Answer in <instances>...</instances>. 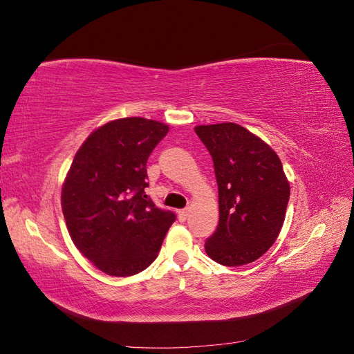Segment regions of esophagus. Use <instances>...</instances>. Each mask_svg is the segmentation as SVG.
Listing matches in <instances>:
<instances>
[{
  "mask_svg": "<svg viewBox=\"0 0 354 354\" xmlns=\"http://www.w3.org/2000/svg\"><path fill=\"white\" fill-rule=\"evenodd\" d=\"M189 212H190V209H189V208L180 209V211H178V220H180V221H186V220H187V217H189Z\"/></svg>",
  "mask_w": 354,
  "mask_h": 354,
  "instance_id": "1",
  "label": "esophagus"
}]
</instances>
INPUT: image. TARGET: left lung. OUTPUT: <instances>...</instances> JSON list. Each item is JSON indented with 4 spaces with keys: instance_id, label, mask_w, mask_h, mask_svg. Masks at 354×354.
I'll list each match as a JSON object with an SVG mask.
<instances>
[{
    "instance_id": "obj_1",
    "label": "left lung",
    "mask_w": 354,
    "mask_h": 354,
    "mask_svg": "<svg viewBox=\"0 0 354 354\" xmlns=\"http://www.w3.org/2000/svg\"><path fill=\"white\" fill-rule=\"evenodd\" d=\"M212 156L220 220L205 252L223 266H243L269 251L283 226L289 181L279 156L234 122L198 125Z\"/></svg>"
}]
</instances>
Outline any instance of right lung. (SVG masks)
Returning <instances> with one entry per match:
<instances>
[{"instance_id": "obj_1", "label": "right lung", "mask_w": 354, "mask_h": 354, "mask_svg": "<svg viewBox=\"0 0 354 354\" xmlns=\"http://www.w3.org/2000/svg\"><path fill=\"white\" fill-rule=\"evenodd\" d=\"M169 127L121 118L94 130L75 155L62 186V211L80 252L109 276L151 266L174 212L147 198L146 162Z\"/></svg>"}]
</instances>
